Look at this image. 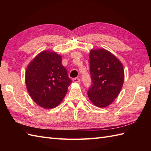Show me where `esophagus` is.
<instances>
[{"mask_svg":"<svg viewBox=\"0 0 151 151\" xmlns=\"http://www.w3.org/2000/svg\"><path fill=\"white\" fill-rule=\"evenodd\" d=\"M73 82H74V83H80V79L77 78V77H76V78L73 79Z\"/></svg>","mask_w":151,"mask_h":151,"instance_id":"esophagus-1","label":"esophagus"}]
</instances>
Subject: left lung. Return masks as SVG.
Returning a JSON list of instances; mask_svg holds the SVG:
<instances>
[{
    "label": "left lung",
    "instance_id": "1",
    "mask_svg": "<svg viewBox=\"0 0 151 151\" xmlns=\"http://www.w3.org/2000/svg\"><path fill=\"white\" fill-rule=\"evenodd\" d=\"M91 86L89 98L95 106L106 107L119 94L124 80L120 61L108 50H91L89 54Z\"/></svg>",
    "mask_w": 151,
    "mask_h": 151
}]
</instances>
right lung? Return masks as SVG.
<instances>
[{"label": "right lung", "mask_w": 151, "mask_h": 151, "mask_svg": "<svg viewBox=\"0 0 151 151\" xmlns=\"http://www.w3.org/2000/svg\"><path fill=\"white\" fill-rule=\"evenodd\" d=\"M25 81L28 93L40 106H57L64 98L72 83L62 57L53 52L39 53L27 67Z\"/></svg>", "instance_id": "add662e5"}]
</instances>
